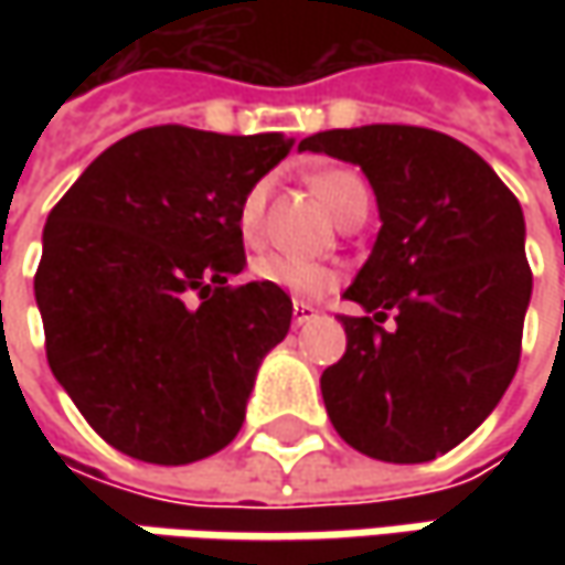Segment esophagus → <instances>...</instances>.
<instances>
[{
  "label": "esophagus",
  "mask_w": 565,
  "mask_h": 565,
  "mask_svg": "<svg viewBox=\"0 0 565 565\" xmlns=\"http://www.w3.org/2000/svg\"><path fill=\"white\" fill-rule=\"evenodd\" d=\"M311 317H317L315 305H308V301H295L292 305V320L295 327H301V323H308Z\"/></svg>",
  "instance_id": "obj_1"
}]
</instances>
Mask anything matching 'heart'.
Instances as JSON below:
<instances>
[{"label": "heart", "mask_w": 565, "mask_h": 565, "mask_svg": "<svg viewBox=\"0 0 565 565\" xmlns=\"http://www.w3.org/2000/svg\"><path fill=\"white\" fill-rule=\"evenodd\" d=\"M311 188L323 206L339 220H345L355 206L367 204V185L355 169H320L311 175ZM264 206H267V182H254L245 191L242 204H238V235L245 245H257L260 232H264ZM250 273L260 282H270L282 292L295 295V298H317V295L330 292L337 286V270L317 264V260H305L295 254H264L250 264Z\"/></svg>", "instance_id": "b5f03b06"}]
</instances>
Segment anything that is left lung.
I'll return each instance as SVG.
<instances>
[{
	"label": "left lung",
	"mask_w": 565,
	"mask_h": 565,
	"mask_svg": "<svg viewBox=\"0 0 565 565\" xmlns=\"http://www.w3.org/2000/svg\"><path fill=\"white\" fill-rule=\"evenodd\" d=\"M361 166L374 250L345 298V355L320 377L337 434L380 462H430L503 399L532 298L522 206L471 147L418 125L333 128L298 143Z\"/></svg>",
	"instance_id": "obj_1"
}]
</instances>
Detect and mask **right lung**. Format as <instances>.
<instances>
[{
	"mask_svg": "<svg viewBox=\"0 0 565 565\" xmlns=\"http://www.w3.org/2000/svg\"><path fill=\"white\" fill-rule=\"evenodd\" d=\"M267 135L141 128L81 172L43 228L33 295L46 361L119 452L188 466L245 422L292 298L245 270L238 204L289 153Z\"/></svg>",
	"mask_w": 565,
	"mask_h": 565,
	"instance_id": "right-lung-1",
	"label": "right lung"
}]
</instances>
